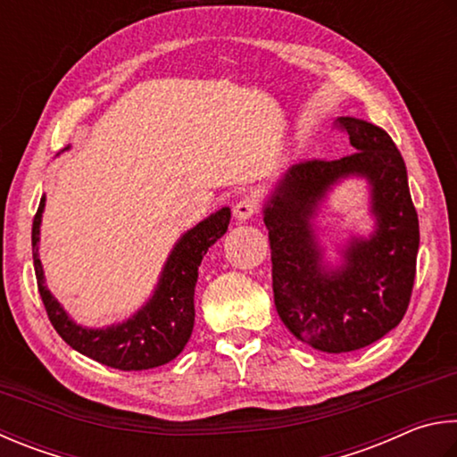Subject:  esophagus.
<instances>
[{"label":"esophagus","instance_id":"1","mask_svg":"<svg viewBox=\"0 0 457 457\" xmlns=\"http://www.w3.org/2000/svg\"><path fill=\"white\" fill-rule=\"evenodd\" d=\"M259 200L254 196H245L238 200V203L235 204V219L237 220H246V219H253L254 214H259Z\"/></svg>","mask_w":457,"mask_h":457}]
</instances>
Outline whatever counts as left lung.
I'll list each match as a JSON object with an SVG mask.
<instances>
[{
  "label": "left lung",
  "instance_id": "left-lung-1",
  "mask_svg": "<svg viewBox=\"0 0 457 457\" xmlns=\"http://www.w3.org/2000/svg\"><path fill=\"white\" fill-rule=\"evenodd\" d=\"M353 154L311 158L289 168L265 208L273 249L275 307L301 343L325 353H349L371 345L402 321L410 305L420 220L411 203L402 152L383 128L357 118H337ZM365 175L372 184L378 230L354 242L346 267L329 276L308 219L324 190L341 175Z\"/></svg>",
  "mask_w": 457,
  "mask_h": 457
}]
</instances>
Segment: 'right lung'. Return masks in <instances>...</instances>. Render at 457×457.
I'll return each mask as SVG.
<instances>
[{
    "instance_id": "1",
    "label": "right lung",
    "mask_w": 457,
    "mask_h": 457,
    "mask_svg": "<svg viewBox=\"0 0 457 457\" xmlns=\"http://www.w3.org/2000/svg\"><path fill=\"white\" fill-rule=\"evenodd\" d=\"M46 196H42L31 224V245H34V269L39 297L46 313L60 337L71 349L94 359L102 365L120 371H142L172 361L187 345L195 327V287L198 267L208 246H212L227 233L230 211L219 212L198 222L176 243L170 259L166 261L156 293L138 313L126 323L108 329H86L70 321L66 311L52 297L44 285L42 262L37 259L39 222H42Z\"/></svg>"
}]
</instances>
